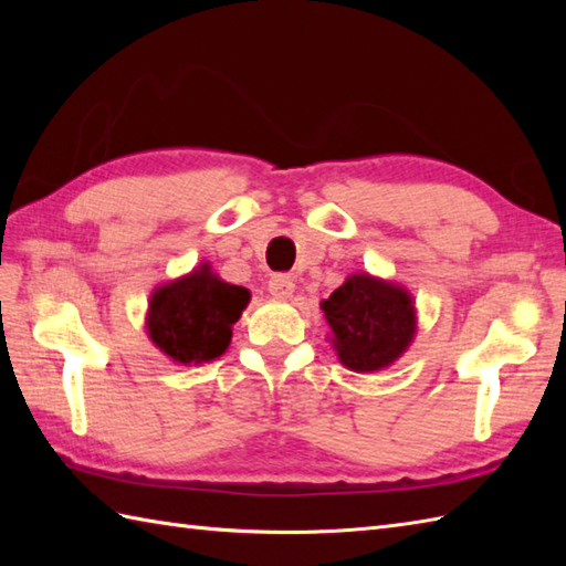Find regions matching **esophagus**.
<instances>
[{
    "label": "esophagus",
    "instance_id": "34e87169",
    "mask_svg": "<svg viewBox=\"0 0 566 566\" xmlns=\"http://www.w3.org/2000/svg\"><path fill=\"white\" fill-rule=\"evenodd\" d=\"M270 294L274 296V298H290L292 294H294V290H296V284H294V280L292 276H286V274H274L272 280H270Z\"/></svg>",
    "mask_w": 566,
    "mask_h": 566
}]
</instances>
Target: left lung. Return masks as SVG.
I'll return each instance as SVG.
<instances>
[{
  "instance_id": "1",
  "label": "left lung",
  "mask_w": 566,
  "mask_h": 566,
  "mask_svg": "<svg viewBox=\"0 0 566 566\" xmlns=\"http://www.w3.org/2000/svg\"><path fill=\"white\" fill-rule=\"evenodd\" d=\"M340 365L359 371L391 367L418 328L413 294L406 286L369 272H355L321 302Z\"/></svg>"
}]
</instances>
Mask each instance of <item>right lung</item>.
Instances as JSON below:
<instances>
[{"instance_id":"obj_1","label":"right lung","mask_w":566,"mask_h":566,"mask_svg":"<svg viewBox=\"0 0 566 566\" xmlns=\"http://www.w3.org/2000/svg\"><path fill=\"white\" fill-rule=\"evenodd\" d=\"M250 304L245 286L223 282L209 262L155 286L146 331L153 345L177 365H203L221 357L233 338V323Z\"/></svg>"}]
</instances>
